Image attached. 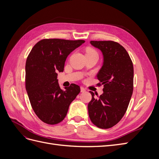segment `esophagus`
Returning a JSON list of instances; mask_svg holds the SVG:
<instances>
[{"instance_id":"34e87169","label":"esophagus","mask_w":159,"mask_h":159,"mask_svg":"<svg viewBox=\"0 0 159 159\" xmlns=\"http://www.w3.org/2000/svg\"><path fill=\"white\" fill-rule=\"evenodd\" d=\"M86 89L84 87H81V92H85Z\"/></svg>"}]
</instances>
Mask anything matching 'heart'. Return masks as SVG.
Listing matches in <instances>:
<instances>
[{
	"label": "heart",
	"instance_id": "heart-1",
	"mask_svg": "<svg viewBox=\"0 0 159 159\" xmlns=\"http://www.w3.org/2000/svg\"><path fill=\"white\" fill-rule=\"evenodd\" d=\"M88 53H96L94 50H91V49H88V50H87V54Z\"/></svg>",
	"mask_w": 159,
	"mask_h": 159
}]
</instances>
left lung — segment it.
<instances>
[{"mask_svg": "<svg viewBox=\"0 0 159 159\" xmlns=\"http://www.w3.org/2000/svg\"><path fill=\"white\" fill-rule=\"evenodd\" d=\"M102 52L103 62L97 75L103 93L88 103L89 117L95 126L109 129L115 125L125 113L133 91V65L126 50L113 41H90ZM97 95V94H95Z\"/></svg>", "mask_w": 159, "mask_h": 159, "instance_id": "8db88e82", "label": "left lung"}]
</instances>
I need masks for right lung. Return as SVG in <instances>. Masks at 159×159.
Returning a JSON list of instances; mask_svg holds the SVG:
<instances>
[{
  "mask_svg": "<svg viewBox=\"0 0 159 159\" xmlns=\"http://www.w3.org/2000/svg\"><path fill=\"white\" fill-rule=\"evenodd\" d=\"M84 40L44 39L32 48L26 62V90L34 111L43 122L63 121L70 105L80 92L72 84L61 89L57 72H63L67 57Z\"/></svg>",
  "mask_w": 159,
  "mask_h": 159,
  "instance_id": "1",
  "label": "right lung"
}]
</instances>
